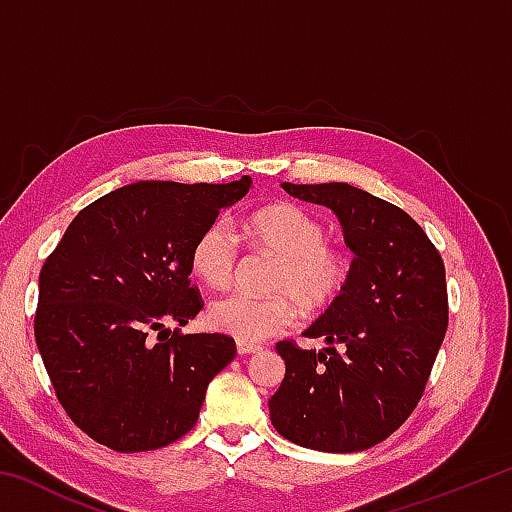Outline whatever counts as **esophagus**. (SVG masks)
I'll use <instances>...</instances> for the list:
<instances>
[{
	"label": "esophagus",
	"mask_w": 512,
	"mask_h": 512,
	"mask_svg": "<svg viewBox=\"0 0 512 512\" xmlns=\"http://www.w3.org/2000/svg\"><path fill=\"white\" fill-rule=\"evenodd\" d=\"M237 352L239 354H255V352H259V345L246 343V341H237Z\"/></svg>",
	"instance_id": "obj_1"
}]
</instances>
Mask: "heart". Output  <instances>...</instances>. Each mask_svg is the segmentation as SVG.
<instances>
[{"instance_id":"1","label":"heart","mask_w":512,"mask_h":512,"mask_svg":"<svg viewBox=\"0 0 512 512\" xmlns=\"http://www.w3.org/2000/svg\"><path fill=\"white\" fill-rule=\"evenodd\" d=\"M255 244L280 257L268 280L275 296L257 298L232 291L216 298L207 309L214 329L237 341L259 343L280 334L302 314L314 316L332 307L352 275L348 250L327 244V230L314 214L298 205L282 203L250 216L246 225ZM239 257V241L225 219L207 223L192 246V271L210 287H225L232 280Z\"/></svg>"}]
</instances>
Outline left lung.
Listing matches in <instances>:
<instances>
[{
  "label": "left lung",
  "mask_w": 512,
  "mask_h": 512,
  "mask_svg": "<svg viewBox=\"0 0 512 512\" xmlns=\"http://www.w3.org/2000/svg\"><path fill=\"white\" fill-rule=\"evenodd\" d=\"M282 189L339 216L354 253L345 291L305 329L327 348L280 341L284 379L268 400L280 436L329 454L386 440L418 406L447 332L443 257L393 203L348 183Z\"/></svg>",
  "instance_id": "1"
}]
</instances>
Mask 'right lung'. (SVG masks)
Segmentation results:
<instances>
[{"mask_svg":"<svg viewBox=\"0 0 512 512\" xmlns=\"http://www.w3.org/2000/svg\"><path fill=\"white\" fill-rule=\"evenodd\" d=\"M253 180H140L69 223L40 271L36 343L65 413L115 452H149L194 427L210 381L235 359L225 334H178L203 300L192 246Z\"/></svg>","mask_w":512,"mask_h":512,"instance_id":"add662e5","label":"right lung"}]
</instances>
